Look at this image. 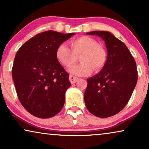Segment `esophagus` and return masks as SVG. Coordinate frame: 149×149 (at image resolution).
<instances>
[{
	"label": "esophagus",
	"instance_id": "34e87169",
	"mask_svg": "<svg viewBox=\"0 0 149 149\" xmlns=\"http://www.w3.org/2000/svg\"><path fill=\"white\" fill-rule=\"evenodd\" d=\"M69 79H70V83H72V84H73V83H75L77 81L79 80V78H77V77H74V76H72V75H70Z\"/></svg>",
	"mask_w": 149,
	"mask_h": 149
}]
</instances>
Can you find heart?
Returning a JSON list of instances; mask_svg holds the SVG:
<instances>
[{"label":"heart","instance_id":"obj_1","mask_svg":"<svg viewBox=\"0 0 149 149\" xmlns=\"http://www.w3.org/2000/svg\"><path fill=\"white\" fill-rule=\"evenodd\" d=\"M71 49L66 44H61L57 48L56 56L63 66L70 68L80 56V64L70 69L77 76H86L93 70L99 72L107 61V52L104 47L97 44L94 38L82 36L70 41Z\"/></svg>","mask_w":149,"mask_h":149}]
</instances>
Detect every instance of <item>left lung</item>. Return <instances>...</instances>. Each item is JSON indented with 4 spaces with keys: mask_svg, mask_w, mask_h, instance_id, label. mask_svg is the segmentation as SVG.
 Wrapping results in <instances>:
<instances>
[{
    "mask_svg": "<svg viewBox=\"0 0 149 149\" xmlns=\"http://www.w3.org/2000/svg\"><path fill=\"white\" fill-rule=\"evenodd\" d=\"M87 34L104 40L108 56L100 72L87 79L85 106L97 117H109L119 113L129 101L138 80L136 64L125 45L111 32L93 31Z\"/></svg>",
    "mask_w": 149,
    "mask_h": 149,
    "instance_id": "left-lung-1",
    "label": "left lung"
}]
</instances>
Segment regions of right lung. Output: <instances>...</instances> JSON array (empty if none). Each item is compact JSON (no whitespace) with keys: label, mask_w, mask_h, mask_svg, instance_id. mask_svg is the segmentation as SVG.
<instances>
[{"label":"right lung","mask_w":149,"mask_h":149,"mask_svg":"<svg viewBox=\"0 0 149 149\" xmlns=\"http://www.w3.org/2000/svg\"><path fill=\"white\" fill-rule=\"evenodd\" d=\"M74 34L54 30L41 32L26 41L15 55L12 77L18 98L36 117H52L64 107L65 93L71 83L56 52Z\"/></svg>","instance_id":"obj_1"}]
</instances>
